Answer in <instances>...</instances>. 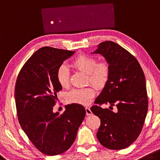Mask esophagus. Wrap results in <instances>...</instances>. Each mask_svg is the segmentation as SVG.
<instances>
[{"label":"esophagus","mask_w":160,"mask_h":160,"mask_svg":"<svg viewBox=\"0 0 160 160\" xmlns=\"http://www.w3.org/2000/svg\"><path fill=\"white\" fill-rule=\"evenodd\" d=\"M85 111H86V115H92V111L90 110V108H88V107H86L85 108Z\"/></svg>","instance_id":"34e87169"}]
</instances>
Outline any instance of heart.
<instances>
[{"label":"heart","instance_id":"b5f03b06","mask_svg":"<svg viewBox=\"0 0 160 160\" xmlns=\"http://www.w3.org/2000/svg\"><path fill=\"white\" fill-rule=\"evenodd\" d=\"M71 65L78 70L87 73L88 80L99 88L104 87L110 78V68L107 62H97L95 58L84 53L76 57L71 63ZM56 77L58 83L62 88H68L69 86L70 72L66 65H62L58 68ZM95 95V89L92 86L75 88L68 92L67 100L70 103L87 105L91 102Z\"/></svg>","mask_w":160,"mask_h":160}]
</instances>
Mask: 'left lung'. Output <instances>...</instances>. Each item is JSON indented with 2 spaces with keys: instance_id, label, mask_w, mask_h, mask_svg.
<instances>
[{
  "instance_id": "obj_1",
  "label": "left lung",
  "mask_w": 160,
  "mask_h": 160,
  "mask_svg": "<svg viewBox=\"0 0 160 160\" xmlns=\"http://www.w3.org/2000/svg\"><path fill=\"white\" fill-rule=\"evenodd\" d=\"M92 53L105 58L110 74L107 84L91 107L100 119L97 138L110 149H122L136 140L140 134L148 110L145 77L138 60L125 48L112 41L99 44ZM110 103L115 111L99 105ZM111 108V107H110Z\"/></svg>"
}]
</instances>
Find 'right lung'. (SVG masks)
<instances>
[{"mask_svg":"<svg viewBox=\"0 0 160 160\" xmlns=\"http://www.w3.org/2000/svg\"><path fill=\"white\" fill-rule=\"evenodd\" d=\"M75 51L42 47L30 57L18 75L15 99L22 130L42 153L54 156L65 152L74 142L85 116L80 104L65 106L62 114L53 112L62 90L57 70Z\"/></svg>","mask_w":160,"mask_h":160,"instance_id":"add662e5","label":"right lung"}]
</instances>
